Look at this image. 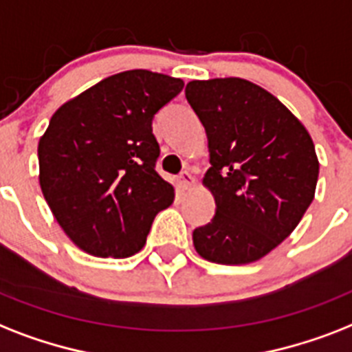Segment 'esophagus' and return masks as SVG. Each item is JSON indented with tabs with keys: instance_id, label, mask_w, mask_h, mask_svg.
<instances>
[{
	"instance_id": "esophagus-1",
	"label": "esophagus",
	"mask_w": 352,
	"mask_h": 352,
	"mask_svg": "<svg viewBox=\"0 0 352 352\" xmlns=\"http://www.w3.org/2000/svg\"><path fill=\"white\" fill-rule=\"evenodd\" d=\"M197 181L195 177L191 175L190 171H184V173H181V177H179V188H181L182 191H188L191 190V188H195Z\"/></svg>"
}]
</instances>
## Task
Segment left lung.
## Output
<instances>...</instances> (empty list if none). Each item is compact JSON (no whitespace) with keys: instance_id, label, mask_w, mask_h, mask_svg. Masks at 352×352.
Segmentation results:
<instances>
[{"instance_id":"1","label":"left lung","mask_w":352,"mask_h":352,"mask_svg":"<svg viewBox=\"0 0 352 352\" xmlns=\"http://www.w3.org/2000/svg\"><path fill=\"white\" fill-rule=\"evenodd\" d=\"M186 99L208 133L202 184L213 221L193 231L208 262L251 264L293 233L315 199L318 157L309 131L276 99L241 77L190 81Z\"/></svg>"}]
</instances>
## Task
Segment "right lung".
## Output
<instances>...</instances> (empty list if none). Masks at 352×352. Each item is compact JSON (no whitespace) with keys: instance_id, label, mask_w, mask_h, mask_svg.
I'll use <instances>...</instances> for the list:
<instances>
[{"instance_id":"right-lung-1","label":"right lung","mask_w":352,"mask_h":352,"mask_svg":"<svg viewBox=\"0 0 352 352\" xmlns=\"http://www.w3.org/2000/svg\"><path fill=\"white\" fill-rule=\"evenodd\" d=\"M184 87L179 77L126 70L57 108L39 137V186L65 235L99 258H126L175 199L155 170L151 119Z\"/></svg>"}]
</instances>
